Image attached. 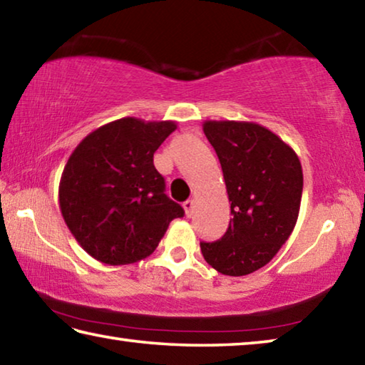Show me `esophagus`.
<instances>
[{
    "label": "esophagus",
    "mask_w": 365,
    "mask_h": 365,
    "mask_svg": "<svg viewBox=\"0 0 365 365\" xmlns=\"http://www.w3.org/2000/svg\"><path fill=\"white\" fill-rule=\"evenodd\" d=\"M183 207H185V214H187V217H191L195 212V200H187L183 202Z\"/></svg>",
    "instance_id": "34e87169"
}]
</instances>
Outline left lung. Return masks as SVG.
<instances>
[{"instance_id": "8db88e82", "label": "left lung", "mask_w": 365, "mask_h": 365, "mask_svg": "<svg viewBox=\"0 0 365 365\" xmlns=\"http://www.w3.org/2000/svg\"><path fill=\"white\" fill-rule=\"evenodd\" d=\"M202 130L220 160L233 219L220 240L201 243V252L220 274L248 275L274 259L296 225L299 158L256 122L205 120Z\"/></svg>"}]
</instances>
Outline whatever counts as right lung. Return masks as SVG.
<instances>
[{"label":"right lung","mask_w":365,"mask_h":365,"mask_svg":"<svg viewBox=\"0 0 365 365\" xmlns=\"http://www.w3.org/2000/svg\"><path fill=\"white\" fill-rule=\"evenodd\" d=\"M175 128L174 120L122 117L98 127L72 151L59 182V209L73 238L96 261H141L183 215L153 164Z\"/></svg>","instance_id":"add662e5"}]
</instances>
